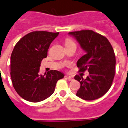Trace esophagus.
<instances>
[{"instance_id":"obj_1","label":"esophagus","mask_w":128,"mask_h":128,"mask_svg":"<svg viewBox=\"0 0 128 128\" xmlns=\"http://www.w3.org/2000/svg\"><path fill=\"white\" fill-rule=\"evenodd\" d=\"M66 77L67 78L69 81H72L73 80V77H72V76H66Z\"/></svg>"}]
</instances>
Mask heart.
<instances>
[{
  "label": "heart",
  "mask_w": 128,
  "mask_h": 128,
  "mask_svg": "<svg viewBox=\"0 0 128 128\" xmlns=\"http://www.w3.org/2000/svg\"><path fill=\"white\" fill-rule=\"evenodd\" d=\"M72 44H75V43L73 42L72 40L70 39V38H67V39L66 40V46L72 45Z\"/></svg>",
  "instance_id": "b5f03b06"
}]
</instances>
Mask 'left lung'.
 I'll use <instances>...</instances> for the list:
<instances>
[{"label":"left lung","instance_id":"8db88e82","mask_svg":"<svg viewBox=\"0 0 128 128\" xmlns=\"http://www.w3.org/2000/svg\"><path fill=\"white\" fill-rule=\"evenodd\" d=\"M86 52L76 62L79 72L88 70L86 79L76 75L80 83L76 95L86 100H93L102 96L112 86L115 76L116 60L113 49L107 38L92 30L70 32Z\"/></svg>","mask_w":128,"mask_h":128}]
</instances>
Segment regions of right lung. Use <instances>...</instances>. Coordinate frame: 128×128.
<instances>
[{"label":"right lung","instance_id":"add662e5","mask_svg":"<svg viewBox=\"0 0 128 128\" xmlns=\"http://www.w3.org/2000/svg\"><path fill=\"white\" fill-rule=\"evenodd\" d=\"M58 33L31 32L15 46L11 55V78L16 93L26 100H44L53 94L56 82L64 78V73L56 70L39 74L41 61L47 57L49 47Z\"/></svg>","mask_w":128,"mask_h":128}]
</instances>
